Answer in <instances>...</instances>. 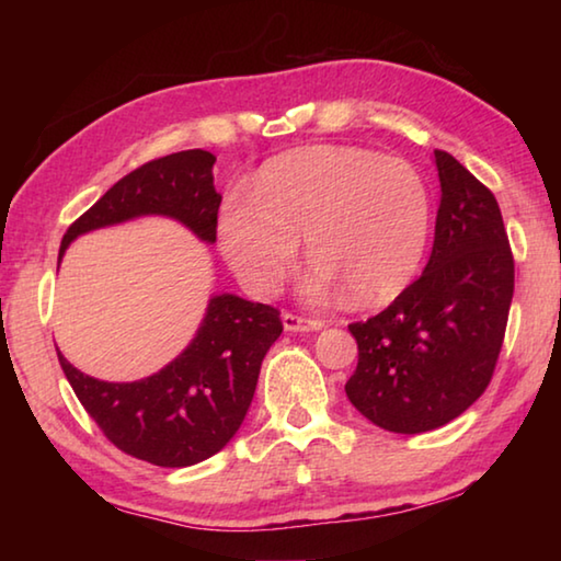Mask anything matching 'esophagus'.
<instances>
[{
    "label": "esophagus",
    "instance_id": "obj_1",
    "mask_svg": "<svg viewBox=\"0 0 561 561\" xmlns=\"http://www.w3.org/2000/svg\"><path fill=\"white\" fill-rule=\"evenodd\" d=\"M282 324H284V331H319L321 327H324V321H321V319H307V317L291 314V311H284Z\"/></svg>",
    "mask_w": 561,
    "mask_h": 561
}]
</instances>
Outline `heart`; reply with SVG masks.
I'll use <instances>...</instances> for the list:
<instances>
[{"label":"heart","instance_id":"b5f03b06","mask_svg":"<svg viewBox=\"0 0 561 561\" xmlns=\"http://www.w3.org/2000/svg\"><path fill=\"white\" fill-rule=\"evenodd\" d=\"M433 203L413 165L348 146H314L260 170L247 193H232L217 217V240L234 277L270 297L299 254L314 270L307 291L344 289L356 307L396 299L421 270Z\"/></svg>","mask_w":561,"mask_h":561}]
</instances>
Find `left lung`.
I'll use <instances>...</instances> for the list:
<instances>
[{"instance_id": "8db88e82", "label": "left lung", "mask_w": 561, "mask_h": 561, "mask_svg": "<svg viewBox=\"0 0 561 561\" xmlns=\"http://www.w3.org/2000/svg\"><path fill=\"white\" fill-rule=\"evenodd\" d=\"M440 207L431 260L388 309L348 324L358 366L346 396L391 433H425L485 393L515 291V260L495 195L435 150Z\"/></svg>"}]
</instances>
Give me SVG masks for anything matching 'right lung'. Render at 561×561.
I'll use <instances>...</instances> for the list:
<instances>
[{"instance_id": "right-lung-1", "label": "right lung", "mask_w": 561, "mask_h": 561, "mask_svg": "<svg viewBox=\"0 0 561 561\" xmlns=\"http://www.w3.org/2000/svg\"><path fill=\"white\" fill-rule=\"evenodd\" d=\"M213 165L215 156L195 148L136 168L66 230L59 262L79 234L144 215L173 217L213 244L222 203ZM279 334V311L270 304L215 294L195 339L153 376L99 381L73 368L61 351L59 364L76 398L118 450L160 468H187L213 458L240 431L262 358Z\"/></svg>"}]
</instances>
